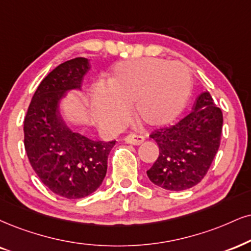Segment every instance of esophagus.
<instances>
[{
    "mask_svg": "<svg viewBox=\"0 0 251 251\" xmlns=\"http://www.w3.org/2000/svg\"><path fill=\"white\" fill-rule=\"evenodd\" d=\"M125 142L128 144L132 145H140L144 142V137L140 135H128L125 137Z\"/></svg>",
    "mask_w": 251,
    "mask_h": 251,
    "instance_id": "obj_1",
    "label": "esophagus"
}]
</instances>
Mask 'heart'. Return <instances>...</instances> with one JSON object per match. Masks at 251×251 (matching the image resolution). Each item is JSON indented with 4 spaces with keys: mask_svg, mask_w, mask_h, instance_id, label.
I'll return each instance as SVG.
<instances>
[{
    "mask_svg": "<svg viewBox=\"0 0 251 251\" xmlns=\"http://www.w3.org/2000/svg\"><path fill=\"white\" fill-rule=\"evenodd\" d=\"M192 93L190 71L179 61L143 58L114 66L108 88L95 86L93 103L99 122L117 129L132 104L135 119L148 128L172 125L184 113Z\"/></svg>",
    "mask_w": 251,
    "mask_h": 251,
    "instance_id": "1",
    "label": "heart"
}]
</instances>
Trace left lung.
Segmentation results:
<instances>
[{
    "label": "left lung",
    "instance_id": "left-lung-1",
    "mask_svg": "<svg viewBox=\"0 0 251 251\" xmlns=\"http://www.w3.org/2000/svg\"><path fill=\"white\" fill-rule=\"evenodd\" d=\"M224 116L208 92L201 93L192 113L177 125L150 135L159 156L147 171L157 186L184 191L202 180L220 147Z\"/></svg>",
    "mask_w": 251,
    "mask_h": 251
}]
</instances>
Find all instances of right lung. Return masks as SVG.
I'll use <instances>...</instances> for the list:
<instances>
[{"instance_id":"1","label":"right lung","mask_w":251,"mask_h":251,"mask_svg":"<svg viewBox=\"0 0 251 251\" xmlns=\"http://www.w3.org/2000/svg\"><path fill=\"white\" fill-rule=\"evenodd\" d=\"M89 69L86 58L55 67L40 82L24 119V147L33 171L66 199L85 198L100 187L116 142L93 141L73 131L61 115L60 100L67 92L81 91Z\"/></svg>"}]
</instances>
